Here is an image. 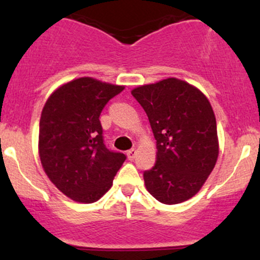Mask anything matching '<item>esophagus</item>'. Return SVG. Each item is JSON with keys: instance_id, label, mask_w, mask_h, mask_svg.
<instances>
[{"instance_id": "34e87169", "label": "esophagus", "mask_w": 260, "mask_h": 260, "mask_svg": "<svg viewBox=\"0 0 260 260\" xmlns=\"http://www.w3.org/2000/svg\"><path fill=\"white\" fill-rule=\"evenodd\" d=\"M136 155H137V150L136 149H129V150L127 151V157H128V160H134V157H136Z\"/></svg>"}]
</instances>
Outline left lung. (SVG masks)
I'll list each match as a JSON object with an SVG mask.
<instances>
[{
  "label": "left lung",
  "mask_w": 260,
  "mask_h": 260,
  "mask_svg": "<svg viewBox=\"0 0 260 260\" xmlns=\"http://www.w3.org/2000/svg\"><path fill=\"white\" fill-rule=\"evenodd\" d=\"M156 139V162L144 172L148 192L164 204L199 192L219 155L213 107L196 86L177 78L134 88Z\"/></svg>",
  "instance_id": "obj_1"
}]
</instances>
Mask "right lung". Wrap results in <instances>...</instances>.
Segmentation results:
<instances>
[{
	"instance_id": "obj_1",
	"label": "right lung",
	"mask_w": 260,
	"mask_h": 260,
	"mask_svg": "<svg viewBox=\"0 0 260 260\" xmlns=\"http://www.w3.org/2000/svg\"><path fill=\"white\" fill-rule=\"evenodd\" d=\"M123 85L83 77L56 89L45 104L39 155L45 174L78 203H94L112 186L126 155L104 144L100 113Z\"/></svg>"
}]
</instances>
